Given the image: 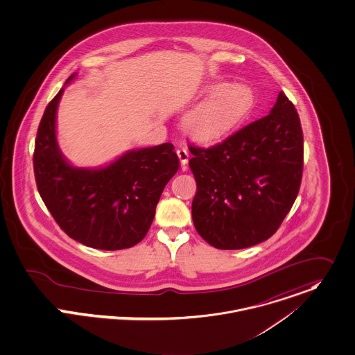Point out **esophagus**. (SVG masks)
<instances>
[{
  "instance_id": "34e87169",
  "label": "esophagus",
  "mask_w": 355,
  "mask_h": 355,
  "mask_svg": "<svg viewBox=\"0 0 355 355\" xmlns=\"http://www.w3.org/2000/svg\"><path fill=\"white\" fill-rule=\"evenodd\" d=\"M177 155H178V158L181 160V166L185 168V166L188 163V159H189L188 148L185 146H178L177 147Z\"/></svg>"
}]
</instances>
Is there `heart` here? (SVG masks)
Segmentation results:
<instances>
[{
  "label": "heart",
  "mask_w": 355,
  "mask_h": 355,
  "mask_svg": "<svg viewBox=\"0 0 355 355\" xmlns=\"http://www.w3.org/2000/svg\"><path fill=\"white\" fill-rule=\"evenodd\" d=\"M207 102L195 109L187 119L189 130L197 137L208 139L223 133L253 106V91L245 84L216 83L205 89Z\"/></svg>",
  "instance_id": "obj_1"
}]
</instances>
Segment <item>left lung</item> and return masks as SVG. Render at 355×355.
<instances>
[{
  "label": "left lung",
  "instance_id": "1",
  "mask_svg": "<svg viewBox=\"0 0 355 355\" xmlns=\"http://www.w3.org/2000/svg\"><path fill=\"white\" fill-rule=\"evenodd\" d=\"M197 233L218 249L236 250L274 236L302 180L304 135L298 113L279 92L270 114L211 147L191 146Z\"/></svg>",
  "mask_w": 355,
  "mask_h": 355
}]
</instances>
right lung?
I'll return each mask as SVG.
<instances>
[{
	"label": "right lung",
	"mask_w": 355,
	"mask_h": 355,
	"mask_svg": "<svg viewBox=\"0 0 355 355\" xmlns=\"http://www.w3.org/2000/svg\"><path fill=\"white\" fill-rule=\"evenodd\" d=\"M75 78L71 75L67 84ZM62 92L47 105L35 140L40 197L58 226L80 243L102 250L135 246L148 233L160 195L180 167L174 146L132 150L105 167L72 166L55 135Z\"/></svg>",
	"instance_id": "right-lung-1"
}]
</instances>
